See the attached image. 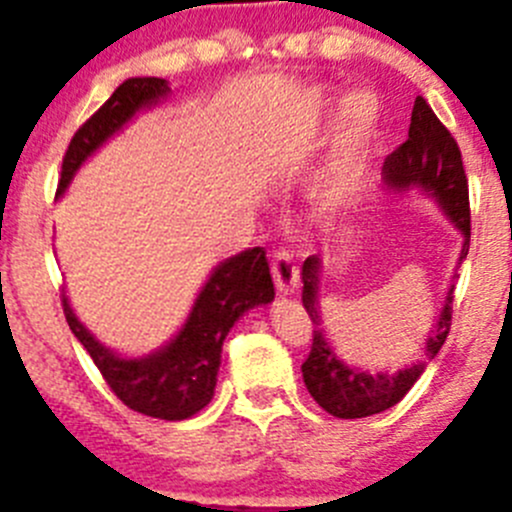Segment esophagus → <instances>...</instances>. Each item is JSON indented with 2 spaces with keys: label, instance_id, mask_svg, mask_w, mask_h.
I'll list each match as a JSON object with an SVG mask.
<instances>
[{
  "label": "esophagus",
  "instance_id": "obj_1",
  "mask_svg": "<svg viewBox=\"0 0 512 512\" xmlns=\"http://www.w3.org/2000/svg\"><path fill=\"white\" fill-rule=\"evenodd\" d=\"M272 277H275V285L282 294L294 292L299 282V270L297 262H294L292 252L289 250H275L272 252Z\"/></svg>",
  "mask_w": 512,
  "mask_h": 512
}]
</instances>
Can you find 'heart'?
<instances>
[{"label":"heart","instance_id":"1","mask_svg":"<svg viewBox=\"0 0 512 512\" xmlns=\"http://www.w3.org/2000/svg\"><path fill=\"white\" fill-rule=\"evenodd\" d=\"M376 123V103L369 94L347 98L339 116L337 138L327 163L319 170L312 185L314 203L322 210H344L354 203L364 173L366 148Z\"/></svg>","mask_w":512,"mask_h":512}]
</instances>
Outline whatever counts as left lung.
Listing matches in <instances>:
<instances>
[{
    "instance_id": "1",
    "label": "left lung",
    "mask_w": 512,
    "mask_h": 512,
    "mask_svg": "<svg viewBox=\"0 0 512 512\" xmlns=\"http://www.w3.org/2000/svg\"><path fill=\"white\" fill-rule=\"evenodd\" d=\"M384 185L389 190L418 188L428 198L436 200L446 218L461 230V260H466L468 245H471V205H468V178L463 170L461 148L451 131L438 121L423 96L416 98L414 111H411L409 138L384 160ZM319 275H322V260L317 255L307 257L302 265V304L312 324H317L312 334V349L302 364L307 391L327 414L337 418L381 414L409 394L411 386L426 369V361L441 352L443 342L451 332L453 285L448 289L436 327L426 339L423 361L409 369H401L399 374H384V371L369 374V371H359L344 364L324 339L322 329H319Z\"/></svg>"
}]
</instances>
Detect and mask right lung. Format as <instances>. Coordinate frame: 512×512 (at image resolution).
<instances>
[{
  "label": "right lung",
  "mask_w": 512,
  "mask_h": 512,
  "mask_svg": "<svg viewBox=\"0 0 512 512\" xmlns=\"http://www.w3.org/2000/svg\"><path fill=\"white\" fill-rule=\"evenodd\" d=\"M168 91V81L156 76L123 81L71 138L61 163L56 195L69 188L76 170L91 153H96L113 133L121 131L138 111L156 106L160 98L168 96ZM272 299H275V285H272L265 250L252 247L240 252L215 267L195 299L188 322L175 334V339H170L158 352L138 359H126L103 347L76 319L66 294L61 304L74 337L84 344L106 384L128 409L163 421H183L205 409L213 399L223 342L232 324L247 309Z\"/></svg>",
  "instance_id": "1"
}]
</instances>
